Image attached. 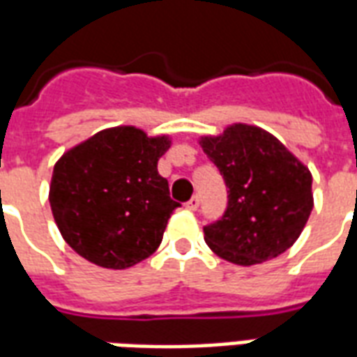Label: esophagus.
<instances>
[{"label": "esophagus", "instance_id": "esophagus-1", "mask_svg": "<svg viewBox=\"0 0 357 357\" xmlns=\"http://www.w3.org/2000/svg\"><path fill=\"white\" fill-rule=\"evenodd\" d=\"M197 207H199V199H197V196H194L192 199H190L188 204H186V209L188 211H197Z\"/></svg>", "mask_w": 357, "mask_h": 357}]
</instances>
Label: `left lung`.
<instances>
[{
  "label": "left lung",
  "mask_w": 357,
  "mask_h": 357,
  "mask_svg": "<svg viewBox=\"0 0 357 357\" xmlns=\"http://www.w3.org/2000/svg\"><path fill=\"white\" fill-rule=\"evenodd\" d=\"M199 146L228 188L222 218L204 228L211 251L239 266L285 253L314 207L308 167L257 125H228L217 137H202Z\"/></svg>",
  "instance_id": "left-lung-1"
}]
</instances>
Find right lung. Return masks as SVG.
Wrapping results in <instances>:
<instances>
[{
	"label": "right lung",
	"instance_id": "add662e5",
	"mask_svg": "<svg viewBox=\"0 0 357 357\" xmlns=\"http://www.w3.org/2000/svg\"><path fill=\"white\" fill-rule=\"evenodd\" d=\"M167 135L148 137L132 125L98 131L54 163L49 204L62 238L85 261L125 270L160 247L181 205L169 196L158 161Z\"/></svg>",
	"mask_w": 357,
	"mask_h": 357
}]
</instances>
